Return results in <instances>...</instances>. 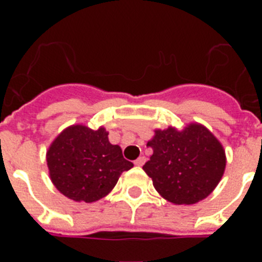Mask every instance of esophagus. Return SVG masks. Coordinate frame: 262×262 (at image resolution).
<instances>
[{"instance_id":"34e87169","label":"esophagus","mask_w":262,"mask_h":262,"mask_svg":"<svg viewBox=\"0 0 262 262\" xmlns=\"http://www.w3.org/2000/svg\"><path fill=\"white\" fill-rule=\"evenodd\" d=\"M144 163H145V157L144 156H140V157H138V159L135 160V165L136 166H143L144 165Z\"/></svg>"}]
</instances>
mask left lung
Instances as JSON below:
<instances>
[{"label": "left lung", "mask_w": 262, "mask_h": 262, "mask_svg": "<svg viewBox=\"0 0 262 262\" xmlns=\"http://www.w3.org/2000/svg\"><path fill=\"white\" fill-rule=\"evenodd\" d=\"M147 147L154 155L143 169L161 195L174 205H193L214 190L226 168L222 144L206 127L190 124L182 131L156 129Z\"/></svg>", "instance_id": "1"}]
</instances>
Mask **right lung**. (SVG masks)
I'll list each match as a JSON object with an SVG mask.
<instances>
[{
	"instance_id": "right-lung-1",
	"label": "right lung",
	"mask_w": 262,
	"mask_h": 262,
	"mask_svg": "<svg viewBox=\"0 0 262 262\" xmlns=\"http://www.w3.org/2000/svg\"><path fill=\"white\" fill-rule=\"evenodd\" d=\"M105 128H66L51 144L47 165L57 190L73 201L94 202L107 195L120 174L134 166L119 145L108 142Z\"/></svg>"
}]
</instances>
